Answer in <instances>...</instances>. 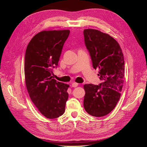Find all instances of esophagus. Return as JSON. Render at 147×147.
Wrapping results in <instances>:
<instances>
[{
	"label": "esophagus",
	"instance_id": "1",
	"mask_svg": "<svg viewBox=\"0 0 147 147\" xmlns=\"http://www.w3.org/2000/svg\"><path fill=\"white\" fill-rule=\"evenodd\" d=\"M72 87H74V88H76V87H77V86H78V83L74 82V83H73L72 84Z\"/></svg>",
	"mask_w": 147,
	"mask_h": 147
}]
</instances>
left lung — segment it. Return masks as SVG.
<instances>
[{
  "instance_id": "8db88e82",
  "label": "left lung",
  "mask_w": 147,
  "mask_h": 147,
  "mask_svg": "<svg viewBox=\"0 0 147 147\" xmlns=\"http://www.w3.org/2000/svg\"><path fill=\"white\" fill-rule=\"evenodd\" d=\"M84 44L93 68L99 69L98 85H84V108L93 117H100L114 109L121 96L124 75V60L118 43L109 34L96 29L83 30Z\"/></svg>"
}]
</instances>
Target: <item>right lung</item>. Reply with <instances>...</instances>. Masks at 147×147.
Instances as JSON below:
<instances>
[{
    "mask_svg": "<svg viewBox=\"0 0 147 147\" xmlns=\"http://www.w3.org/2000/svg\"><path fill=\"white\" fill-rule=\"evenodd\" d=\"M69 30L42 31L31 39L24 57L26 87L31 100L43 116L53 119L65 112L68 84L53 78Z\"/></svg>",
    "mask_w": 147,
    "mask_h": 147,
    "instance_id": "add662e5",
    "label": "right lung"
}]
</instances>
